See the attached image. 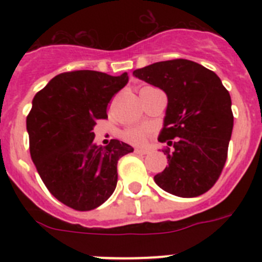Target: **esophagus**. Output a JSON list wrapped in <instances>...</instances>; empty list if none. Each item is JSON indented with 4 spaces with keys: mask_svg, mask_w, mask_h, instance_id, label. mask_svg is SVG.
<instances>
[{
    "mask_svg": "<svg viewBox=\"0 0 262 262\" xmlns=\"http://www.w3.org/2000/svg\"><path fill=\"white\" fill-rule=\"evenodd\" d=\"M148 149H145V148H135V154L138 155H147L148 154Z\"/></svg>",
    "mask_w": 262,
    "mask_h": 262,
    "instance_id": "34e87169",
    "label": "esophagus"
}]
</instances>
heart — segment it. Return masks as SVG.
<instances>
[{"label":"heart","mask_w":262,"mask_h":262,"mask_svg":"<svg viewBox=\"0 0 262 262\" xmlns=\"http://www.w3.org/2000/svg\"><path fill=\"white\" fill-rule=\"evenodd\" d=\"M122 136L126 142L133 143V144H140V143L144 142L145 139L144 131L139 128H127L126 131H123Z\"/></svg>","instance_id":"obj_1"}]
</instances>
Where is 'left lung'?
Instances as JSON below:
<instances>
[{
    "mask_svg": "<svg viewBox=\"0 0 262 262\" xmlns=\"http://www.w3.org/2000/svg\"><path fill=\"white\" fill-rule=\"evenodd\" d=\"M134 76L168 97L159 142L172 151H165L168 166L155 182L182 198L209 191L223 170L233 128L228 90L214 72L185 59L155 62Z\"/></svg>",
    "mask_w": 262,
    "mask_h": 262,
    "instance_id": "1",
    "label": "left lung"
}]
</instances>
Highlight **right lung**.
<instances>
[{"instance_id":"obj_1","label":"right lung","mask_w":262,"mask_h":262,"mask_svg":"<svg viewBox=\"0 0 262 262\" xmlns=\"http://www.w3.org/2000/svg\"><path fill=\"white\" fill-rule=\"evenodd\" d=\"M127 82L126 72H66L32 99L31 159L50 193L71 209L89 211L106 202L117 187L118 160L134 151L117 139L103 148L93 143L96 122L107 118L110 99Z\"/></svg>"}]
</instances>
